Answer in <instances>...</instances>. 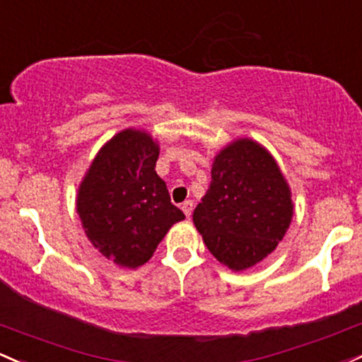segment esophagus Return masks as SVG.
Masks as SVG:
<instances>
[{
    "label": "esophagus",
    "mask_w": 362,
    "mask_h": 362,
    "mask_svg": "<svg viewBox=\"0 0 362 362\" xmlns=\"http://www.w3.org/2000/svg\"><path fill=\"white\" fill-rule=\"evenodd\" d=\"M192 209H194V202L192 201H185V202H182V211L185 213V216H190V214H192Z\"/></svg>",
    "instance_id": "34e87169"
}]
</instances>
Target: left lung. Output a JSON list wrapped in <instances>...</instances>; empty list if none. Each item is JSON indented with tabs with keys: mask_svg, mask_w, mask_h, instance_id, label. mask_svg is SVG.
I'll return each instance as SVG.
<instances>
[{
	"mask_svg": "<svg viewBox=\"0 0 362 362\" xmlns=\"http://www.w3.org/2000/svg\"><path fill=\"white\" fill-rule=\"evenodd\" d=\"M291 220V189L268 151L240 139L214 158L194 225L220 263L233 272L259 263L275 251Z\"/></svg>",
	"mask_w": 362,
	"mask_h": 362,
	"instance_id": "8db88e82",
	"label": "left lung"
}]
</instances>
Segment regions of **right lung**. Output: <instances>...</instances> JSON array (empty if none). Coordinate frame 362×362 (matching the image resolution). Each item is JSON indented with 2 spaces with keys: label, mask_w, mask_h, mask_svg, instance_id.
I'll list each match as a JSON object with an SVG mask.
<instances>
[{
  "label": "right lung",
  "mask_w": 362,
  "mask_h": 362,
  "mask_svg": "<svg viewBox=\"0 0 362 362\" xmlns=\"http://www.w3.org/2000/svg\"><path fill=\"white\" fill-rule=\"evenodd\" d=\"M160 148L146 132L127 129L94 158L78 189L77 211L94 247L113 263L137 268L185 214L158 177Z\"/></svg>",
  "instance_id": "add662e5"
}]
</instances>
